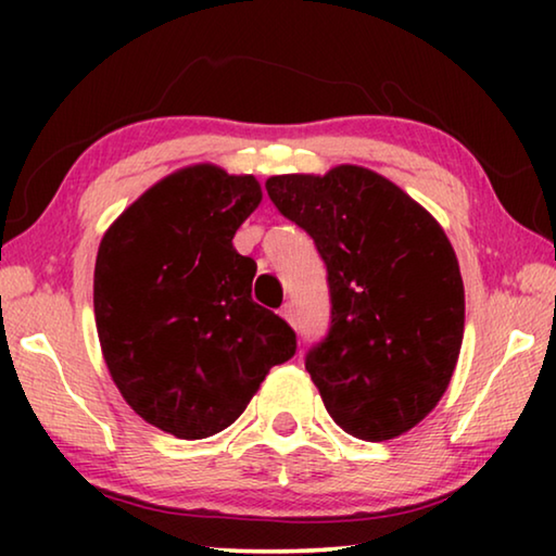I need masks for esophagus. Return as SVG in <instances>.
<instances>
[{"label": "esophagus", "mask_w": 556, "mask_h": 556, "mask_svg": "<svg viewBox=\"0 0 556 556\" xmlns=\"http://www.w3.org/2000/svg\"><path fill=\"white\" fill-rule=\"evenodd\" d=\"M279 316L285 318L287 324H294V306H291V304H285V306L279 308Z\"/></svg>", "instance_id": "34e87169"}]
</instances>
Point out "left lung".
Instances as JSON below:
<instances>
[{"mask_svg": "<svg viewBox=\"0 0 556 556\" xmlns=\"http://www.w3.org/2000/svg\"><path fill=\"white\" fill-rule=\"evenodd\" d=\"M265 188L326 262L331 326L306 370L328 414L368 441L417 427L446 392L464 341V279L446 232L363 166L271 176Z\"/></svg>", "mask_w": 556, "mask_h": 556, "instance_id": "1", "label": "left lung"}]
</instances>
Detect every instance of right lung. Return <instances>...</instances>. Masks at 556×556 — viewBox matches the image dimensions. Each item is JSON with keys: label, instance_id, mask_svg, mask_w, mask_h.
I'll list each match as a JSON object with an SVG mask.
<instances>
[{"label": "right lung", "instance_id": "right-lung-1", "mask_svg": "<svg viewBox=\"0 0 556 556\" xmlns=\"http://www.w3.org/2000/svg\"><path fill=\"white\" fill-rule=\"evenodd\" d=\"M262 201L255 176L213 164L162 178L110 225L96 260L108 370L139 417L178 439L230 427L296 333L252 301L257 265L232 238Z\"/></svg>", "mask_w": 556, "mask_h": 556}]
</instances>
